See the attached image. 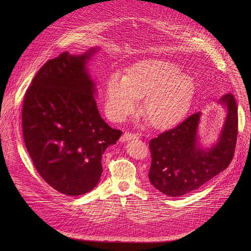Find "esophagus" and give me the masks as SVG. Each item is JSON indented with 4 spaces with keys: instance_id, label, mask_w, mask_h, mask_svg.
<instances>
[{
    "instance_id": "1",
    "label": "esophagus",
    "mask_w": 251,
    "mask_h": 251,
    "mask_svg": "<svg viewBox=\"0 0 251 251\" xmlns=\"http://www.w3.org/2000/svg\"><path fill=\"white\" fill-rule=\"evenodd\" d=\"M138 134L136 133H133V132H125L121 138H120V141L121 142H125V141H129V140H135V139H138Z\"/></svg>"
}]
</instances>
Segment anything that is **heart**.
I'll use <instances>...</instances> for the list:
<instances>
[{"label": "heart", "instance_id": "b5f03b06", "mask_svg": "<svg viewBox=\"0 0 251 251\" xmlns=\"http://www.w3.org/2000/svg\"><path fill=\"white\" fill-rule=\"evenodd\" d=\"M196 92L195 80L181 74L173 62L147 59L137 62L127 75L113 73L106 82L105 112L114 121H123L139 110V98L145 96L143 111L156 128H168L188 113Z\"/></svg>", "mask_w": 251, "mask_h": 251}]
</instances>
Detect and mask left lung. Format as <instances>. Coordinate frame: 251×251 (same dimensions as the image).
Instances as JSON below:
<instances>
[{"label":"left lung","mask_w":251,"mask_h":251,"mask_svg":"<svg viewBox=\"0 0 251 251\" xmlns=\"http://www.w3.org/2000/svg\"><path fill=\"white\" fill-rule=\"evenodd\" d=\"M220 102L227 108V115L219 142L207 151L200 148L198 143L201 112L150 141L152 162L149 178L161 193L170 197L186 195L230 164L238 133L237 105L231 93L225 94Z\"/></svg>","instance_id":"1"}]
</instances>
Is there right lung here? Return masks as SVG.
<instances>
[{
    "instance_id": "right-lung-1",
    "label": "right lung",
    "mask_w": 251,
    "mask_h": 251,
    "mask_svg": "<svg viewBox=\"0 0 251 251\" xmlns=\"http://www.w3.org/2000/svg\"><path fill=\"white\" fill-rule=\"evenodd\" d=\"M95 52L68 51L48 60L26 89L22 112L25 148L44 180L66 196L91 191L100 180L102 155L122 131L100 116L86 62Z\"/></svg>"
}]
</instances>
